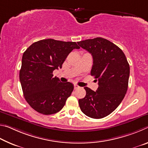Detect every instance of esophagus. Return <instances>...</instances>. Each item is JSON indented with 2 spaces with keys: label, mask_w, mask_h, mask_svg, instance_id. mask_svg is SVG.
I'll return each mask as SVG.
<instances>
[{
  "label": "esophagus",
  "mask_w": 148,
  "mask_h": 148,
  "mask_svg": "<svg viewBox=\"0 0 148 148\" xmlns=\"http://www.w3.org/2000/svg\"><path fill=\"white\" fill-rule=\"evenodd\" d=\"M74 89H78L79 88V86H77V85H76V84H74Z\"/></svg>",
  "instance_id": "34e87169"
}]
</instances>
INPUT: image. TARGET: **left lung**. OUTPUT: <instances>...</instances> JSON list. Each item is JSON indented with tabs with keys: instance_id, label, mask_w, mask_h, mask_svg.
Masks as SVG:
<instances>
[{
	"instance_id": "8db88e82",
	"label": "left lung",
	"mask_w": 148,
	"mask_h": 148,
	"mask_svg": "<svg viewBox=\"0 0 148 148\" xmlns=\"http://www.w3.org/2000/svg\"><path fill=\"white\" fill-rule=\"evenodd\" d=\"M92 56L91 75L99 82L94 91L87 87L86 95L79 99L82 112L87 116L101 119L116 110L128 88L130 67L122 50L108 40L97 37L77 42Z\"/></svg>"
}]
</instances>
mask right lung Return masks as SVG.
<instances>
[{
    "mask_svg": "<svg viewBox=\"0 0 148 148\" xmlns=\"http://www.w3.org/2000/svg\"><path fill=\"white\" fill-rule=\"evenodd\" d=\"M79 47L75 42L53 39L39 40L31 45L22 57L19 79L26 101L44 115L59 112L74 89L71 82H61L53 77L69 54Z\"/></svg>",
    "mask_w": 148,
    "mask_h": 148,
    "instance_id": "right-lung-1",
    "label": "right lung"
}]
</instances>
